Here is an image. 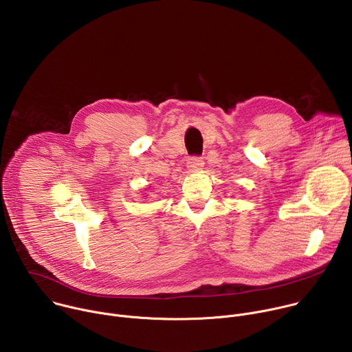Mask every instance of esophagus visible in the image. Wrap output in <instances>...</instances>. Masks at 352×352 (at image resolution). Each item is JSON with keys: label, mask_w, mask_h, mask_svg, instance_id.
Returning <instances> with one entry per match:
<instances>
[{"label": "esophagus", "mask_w": 352, "mask_h": 352, "mask_svg": "<svg viewBox=\"0 0 352 352\" xmlns=\"http://www.w3.org/2000/svg\"><path fill=\"white\" fill-rule=\"evenodd\" d=\"M204 167V160L200 157H190L188 159V168L189 171H199Z\"/></svg>", "instance_id": "esophagus-1"}]
</instances>
